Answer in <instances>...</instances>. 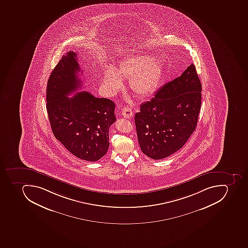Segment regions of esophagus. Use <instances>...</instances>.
<instances>
[{
	"label": "esophagus",
	"mask_w": 248,
	"mask_h": 248,
	"mask_svg": "<svg viewBox=\"0 0 248 248\" xmlns=\"http://www.w3.org/2000/svg\"><path fill=\"white\" fill-rule=\"evenodd\" d=\"M122 115L126 118H130L133 116L132 109L128 107L124 108L123 110H122Z\"/></svg>",
	"instance_id": "esophagus-1"
}]
</instances>
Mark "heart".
Instances as JSON below:
<instances>
[{"mask_svg": "<svg viewBox=\"0 0 248 248\" xmlns=\"http://www.w3.org/2000/svg\"><path fill=\"white\" fill-rule=\"evenodd\" d=\"M162 67L161 60L145 54H135L125 58L118 69L113 65L107 66L103 86L107 93L114 95L123 87V78H130L133 92L140 96H148L155 91Z\"/></svg>", "mask_w": 248, "mask_h": 248, "instance_id": "b5f03b06", "label": "heart"}]
</instances>
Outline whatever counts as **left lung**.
Returning <instances> with one entry per match:
<instances>
[{"mask_svg":"<svg viewBox=\"0 0 248 248\" xmlns=\"http://www.w3.org/2000/svg\"><path fill=\"white\" fill-rule=\"evenodd\" d=\"M202 85L193 64L164 85L135 113L140 149L152 159H162L183 148L196 130L201 108Z\"/></svg>","mask_w":248,"mask_h":248,"instance_id":"8db88e82","label":"left lung"}]
</instances>
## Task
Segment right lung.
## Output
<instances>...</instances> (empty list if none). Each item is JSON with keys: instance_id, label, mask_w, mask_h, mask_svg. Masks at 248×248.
I'll return each instance as SVG.
<instances>
[{"instance_id": "right-lung-1", "label": "right lung", "mask_w": 248, "mask_h": 248, "mask_svg": "<svg viewBox=\"0 0 248 248\" xmlns=\"http://www.w3.org/2000/svg\"><path fill=\"white\" fill-rule=\"evenodd\" d=\"M76 52L62 56L47 83L46 109L54 136L73 155L96 161L109 148V128L116 121L115 104L80 88L81 72Z\"/></svg>"}]
</instances>
